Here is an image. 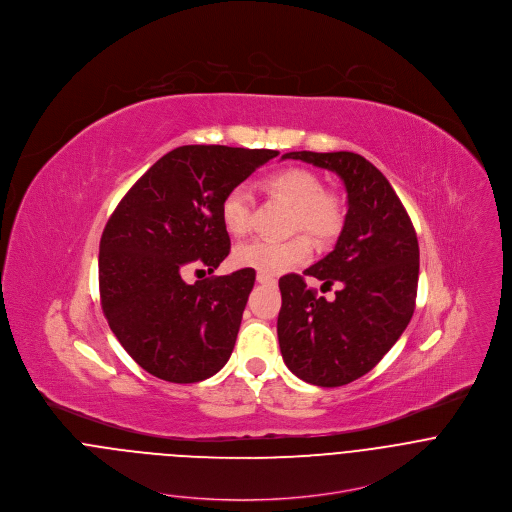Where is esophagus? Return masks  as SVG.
I'll list each match as a JSON object with an SVG mask.
<instances>
[{
  "label": "esophagus",
  "mask_w": 512,
  "mask_h": 512,
  "mask_svg": "<svg viewBox=\"0 0 512 512\" xmlns=\"http://www.w3.org/2000/svg\"><path fill=\"white\" fill-rule=\"evenodd\" d=\"M256 280H258L260 284H276V278L266 276V274H256Z\"/></svg>",
  "instance_id": "obj_1"
}]
</instances>
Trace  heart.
I'll list each match as a JSON object with an SVG mask.
<instances>
[{"instance_id": "1", "label": "heart", "mask_w": 512, "mask_h": 512, "mask_svg": "<svg viewBox=\"0 0 512 512\" xmlns=\"http://www.w3.org/2000/svg\"><path fill=\"white\" fill-rule=\"evenodd\" d=\"M270 193L282 197L293 207V230H305L317 240H331L343 228V205L337 195L323 191L321 179L303 167H286L266 179ZM252 193L246 185H236L226 191L220 203V219L224 228L240 236L250 228ZM313 252L311 240L297 234L288 240L254 238L238 244L232 260L240 268H252L258 274L278 276L309 260Z\"/></svg>"}]
</instances>
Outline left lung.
Listing matches in <instances>:
<instances>
[{
    "instance_id": "8db88e82",
    "label": "left lung",
    "mask_w": 512,
    "mask_h": 512,
    "mask_svg": "<svg viewBox=\"0 0 512 512\" xmlns=\"http://www.w3.org/2000/svg\"><path fill=\"white\" fill-rule=\"evenodd\" d=\"M335 171L347 189L343 230L323 260L303 275L324 287L340 284L327 302L302 276L280 278L278 339L284 363L315 386H343L380 363L408 327L418 292L420 248L414 224L388 179L353 151H290Z\"/></svg>"
}]
</instances>
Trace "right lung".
Returning <instances> with one entry per match:
<instances>
[{
  "mask_svg": "<svg viewBox=\"0 0 512 512\" xmlns=\"http://www.w3.org/2000/svg\"><path fill=\"white\" fill-rule=\"evenodd\" d=\"M276 149L181 146L157 159L120 201L100 238L98 282L108 325L149 374L191 384L232 355L256 272L187 284L191 266L217 270L230 252L220 219L228 189Z\"/></svg>",
  "mask_w": 512,
  "mask_h": 512,
  "instance_id": "1",
  "label": "right lung"
}]
</instances>
